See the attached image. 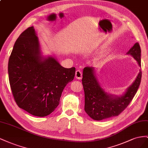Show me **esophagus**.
I'll return each mask as SVG.
<instances>
[{
	"mask_svg": "<svg viewBox=\"0 0 148 148\" xmlns=\"http://www.w3.org/2000/svg\"><path fill=\"white\" fill-rule=\"evenodd\" d=\"M75 78L77 79H81L82 77V72L80 70H77L75 72Z\"/></svg>",
	"mask_w": 148,
	"mask_h": 148,
	"instance_id": "1",
	"label": "esophagus"
}]
</instances>
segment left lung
<instances>
[{
    "instance_id": "1",
    "label": "left lung",
    "mask_w": 148,
    "mask_h": 148,
    "mask_svg": "<svg viewBox=\"0 0 148 148\" xmlns=\"http://www.w3.org/2000/svg\"><path fill=\"white\" fill-rule=\"evenodd\" d=\"M126 54L132 56L141 67V48L138 42ZM95 73V69L92 67H86L83 69L82 81L85 94V112L91 119L97 121L119 115L137 92L141 83V69L132 85L120 96L105 92L100 86Z\"/></svg>"
}]
</instances>
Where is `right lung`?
Instances as JSON below:
<instances>
[{
  "label": "right lung",
  "mask_w": 148,
  "mask_h": 148,
  "mask_svg": "<svg viewBox=\"0 0 148 148\" xmlns=\"http://www.w3.org/2000/svg\"><path fill=\"white\" fill-rule=\"evenodd\" d=\"M75 72V67L65 68L55 58L42 56L33 27L19 36L8 60V77L15 102L36 116H46L56 109Z\"/></svg>",
  "instance_id": "obj_1"
}]
</instances>
